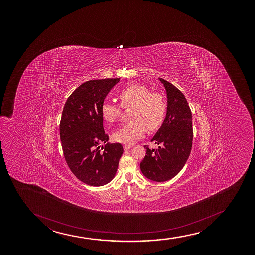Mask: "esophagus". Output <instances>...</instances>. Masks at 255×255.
Segmentation results:
<instances>
[{
	"instance_id": "esophagus-1",
	"label": "esophagus",
	"mask_w": 255,
	"mask_h": 255,
	"mask_svg": "<svg viewBox=\"0 0 255 255\" xmlns=\"http://www.w3.org/2000/svg\"><path fill=\"white\" fill-rule=\"evenodd\" d=\"M132 145H128V144H125L123 148H124V150H128V149H132Z\"/></svg>"
}]
</instances>
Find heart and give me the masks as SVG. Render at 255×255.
<instances>
[{
  "mask_svg": "<svg viewBox=\"0 0 255 255\" xmlns=\"http://www.w3.org/2000/svg\"><path fill=\"white\" fill-rule=\"evenodd\" d=\"M118 98L121 106L126 108L132 106L129 117L131 120L124 123L113 133L112 138L117 143L131 144L144 134V130L153 131L163 122L167 104L159 93H150L149 88L132 84L122 89ZM122 109L117 104L103 103L101 115L107 123H114L120 117Z\"/></svg>",
  "mask_w": 255,
  "mask_h": 255,
  "instance_id": "1",
  "label": "heart"
}]
</instances>
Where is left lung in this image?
Segmentation results:
<instances>
[{
    "label": "left lung",
    "mask_w": 255,
    "mask_h": 255,
    "mask_svg": "<svg viewBox=\"0 0 255 255\" xmlns=\"http://www.w3.org/2000/svg\"><path fill=\"white\" fill-rule=\"evenodd\" d=\"M167 93V114L151 139L158 145L149 149L141 161L140 169L147 179L164 182L173 179L189 158L192 139V115L187 100L180 90L162 78H158Z\"/></svg>",
    "instance_id": "1"
}]
</instances>
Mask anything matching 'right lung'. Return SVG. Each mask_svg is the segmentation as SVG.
<instances>
[{
	"mask_svg": "<svg viewBox=\"0 0 255 255\" xmlns=\"http://www.w3.org/2000/svg\"><path fill=\"white\" fill-rule=\"evenodd\" d=\"M120 78L91 80L82 83L65 103L59 134L65 161L77 179L91 186L112 181L123 155L121 143H108L103 127L101 106ZM102 143L106 145L100 149Z\"/></svg>",
	"mask_w": 255,
	"mask_h": 255,
	"instance_id": "right-lung-1",
	"label": "right lung"
}]
</instances>
